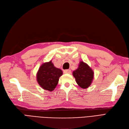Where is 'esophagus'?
I'll return each mask as SVG.
<instances>
[{"mask_svg": "<svg viewBox=\"0 0 129 129\" xmlns=\"http://www.w3.org/2000/svg\"><path fill=\"white\" fill-rule=\"evenodd\" d=\"M63 73H64V74H71V70H69V69L65 70H64Z\"/></svg>", "mask_w": 129, "mask_h": 129, "instance_id": "1", "label": "esophagus"}]
</instances>
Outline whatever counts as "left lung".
Wrapping results in <instances>:
<instances>
[{"instance_id":"8db88e82","label":"left lung","mask_w":129,"mask_h":129,"mask_svg":"<svg viewBox=\"0 0 129 129\" xmlns=\"http://www.w3.org/2000/svg\"><path fill=\"white\" fill-rule=\"evenodd\" d=\"M76 82L81 88H87L94 78V72L90 67L83 61H80L78 68L73 71Z\"/></svg>"}]
</instances>
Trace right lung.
Here are the masks:
<instances>
[{
  "instance_id": "obj_1",
  "label": "right lung",
  "mask_w": 129,
  "mask_h": 129,
  "mask_svg": "<svg viewBox=\"0 0 129 129\" xmlns=\"http://www.w3.org/2000/svg\"><path fill=\"white\" fill-rule=\"evenodd\" d=\"M62 71L55 67L52 61L45 62L40 66L37 74V81L45 90L53 91L58 85Z\"/></svg>"
}]
</instances>
